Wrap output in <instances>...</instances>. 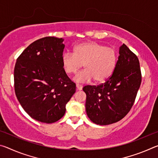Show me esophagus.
I'll use <instances>...</instances> for the list:
<instances>
[{
	"label": "esophagus",
	"mask_w": 158,
	"mask_h": 158,
	"mask_svg": "<svg viewBox=\"0 0 158 158\" xmlns=\"http://www.w3.org/2000/svg\"><path fill=\"white\" fill-rule=\"evenodd\" d=\"M76 87H77V90H82V89H83L82 85H81V84H77V85H76Z\"/></svg>",
	"instance_id": "esophagus-1"
}]
</instances>
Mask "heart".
<instances>
[{"instance_id": "b5f03b06", "label": "heart", "mask_w": 158, "mask_h": 158, "mask_svg": "<svg viewBox=\"0 0 158 158\" xmlns=\"http://www.w3.org/2000/svg\"><path fill=\"white\" fill-rule=\"evenodd\" d=\"M117 56L111 47L94 42H83L74 48V53L67 52L62 56V65L67 73H76L84 64L85 70L74 77L77 82H89L94 79L102 83L108 79L116 65Z\"/></svg>"}]
</instances>
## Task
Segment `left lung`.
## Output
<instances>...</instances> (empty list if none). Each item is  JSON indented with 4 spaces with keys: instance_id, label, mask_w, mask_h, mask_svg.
Segmentation results:
<instances>
[{
    "instance_id": "left-lung-1",
    "label": "left lung",
    "mask_w": 158,
    "mask_h": 158,
    "mask_svg": "<svg viewBox=\"0 0 158 158\" xmlns=\"http://www.w3.org/2000/svg\"><path fill=\"white\" fill-rule=\"evenodd\" d=\"M141 82L139 61L123 44L113 74L104 84L85 85V111L94 123L106 125L121 121L135 102Z\"/></svg>"
}]
</instances>
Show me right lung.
<instances>
[{"label":"right lung","mask_w":158,"mask_h":158,"mask_svg":"<svg viewBox=\"0 0 158 158\" xmlns=\"http://www.w3.org/2000/svg\"><path fill=\"white\" fill-rule=\"evenodd\" d=\"M63 40L55 37L37 40L21 53L15 67L17 100L32 118L45 123L64 116L76 91L62 65Z\"/></svg>","instance_id":"right-lung-1"}]
</instances>
